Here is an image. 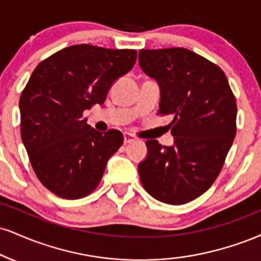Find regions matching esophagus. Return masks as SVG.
<instances>
[{"instance_id":"obj_1","label":"esophagus","mask_w":261,"mask_h":261,"mask_svg":"<svg viewBox=\"0 0 261 261\" xmlns=\"http://www.w3.org/2000/svg\"><path fill=\"white\" fill-rule=\"evenodd\" d=\"M137 137L130 133H124V143H130L136 141Z\"/></svg>"}]
</instances>
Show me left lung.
Masks as SVG:
<instances>
[{
    "mask_svg": "<svg viewBox=\"0 0 261 261\" xmlns=\"http://www.w3.org/2000/svg\"><path fill=\"white\" fill-rule=\"evenodd\" d=\"M140 67L161 87L159 114L171 117L172 146L148 140L139 164L144 190L180 205L198 198L220 174L236 136L237 106L218 65L190 49H140Z\"/></svg>",
    "mask_w": 261,
    "mask_h": 261,
    "instance_id": "8db88e82",
    "label": "left lung"
}]
</instances>
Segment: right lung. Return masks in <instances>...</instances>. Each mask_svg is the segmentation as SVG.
Returning <instances> with one entry per match:
<instances>
[{
	"instance_id": "obj_1",
	"label": "right lung",
	"mask_w": 261,
	"mask_h": 261,
	"mask_svg": "<svg viewBox=\"0 0 261 261\" xmlns=\"http://www.w3.org/2000/svg\"><path fill=\"white\" fill-rule=\"evenodd\" d=\"M135 49L74 45L35 68L19 99L21 141L41 184L65 199L98 186L124 137L98 133L83 113L103 105L115 80L133 69Z\"/></svg>"
}]
</instances>
